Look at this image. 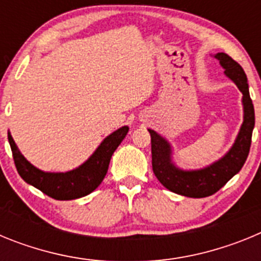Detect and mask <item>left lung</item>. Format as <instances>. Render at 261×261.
I'll return each mask as SVG.
<instances>
[{
	"label": "left lung",
	"instance_id": "left-lung-1",
	"mask_svg": "<svg viewBox=\"0 0 261 261\" xmlns=\"http://www.w3.org/2000/svg\"><path fill=\"white\" fill-rule=\"evenodd\" d=\"M216 59L225 69V74L234 81L243 94L244 120L235 144L220 161L201 170L183 171L171 162V147L165 138L149 129L151 137V165L154 175L168 191L187 197H206L220 191L227 181L241 171L251 147L255 126V111L250 98L246 73L238 62L226 53H217Z\"/></svg>",
	"mask_w": 261,
	"mask_h": 261
}]
</instances>
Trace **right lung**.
Wrapping results in <instances>:
<instances>
[{
  "instance_id": "right-lung-1",
  "label": "right lung",
  "mask_w": 261,
  "mask_h": 261,
  "mask_svg": "<svg viewBox=\"0 0 261 261\" xmlns=\"http://www.w3.org/2000/svg\"><path fill=\"white\" fill-rule=\"evenodd\" d=\"M128 129V126H123L105 138L84 165L68 172H44L34 167L18 150L10 133L8 138L14 163L23 180L55 200H74L91 193L102 183L107 174L111 156L121 144Z\"/></svg>"
}]
</instances>
